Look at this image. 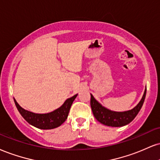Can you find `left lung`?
Here are the masks:
<instances>
[{"mask_svg":"<svg viewBox=\"0 0 160 160\" xmlns=\"http://www.w3.org/2000/svg\"><path fill=\"white\" fill-rule=\"evenodd\" d=\"M146 96V88L141 101L132 109L124 112H115L110 110L102 106L91 94L92 110L95 118L101 124L109 127H122L128 124L136 118L138 112L141 109Z\"/></svg>","mask_w":160,"mask_h":160,"instance_id":"obj_1","label":"left lung"}]
</instances>
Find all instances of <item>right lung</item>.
Wrapping results in <instances>:
<instances>
[{
  "mask_svg": "<svg viewBox=\"0 0 160 160\" xmlns=\"http://www.w3.org/2000/svg\"><path fill=\"white\" fill-rule=\"evenodd\" d=\"M77 96H78V94L72 96V98H69L58 109L51 112L42 113V114L32 112L23 109L18 104L15 98L13 99L20 114L29 124L42 130H51V129L58 128L65 122V120L68 118L69 110L72 107L73 101L76 98Z\"/></svg>",
  "mask_w": 160,
  "mask_h": 160,
  "instance_id": "obj_1",
  "label": "right lung"
}]
</instances>
